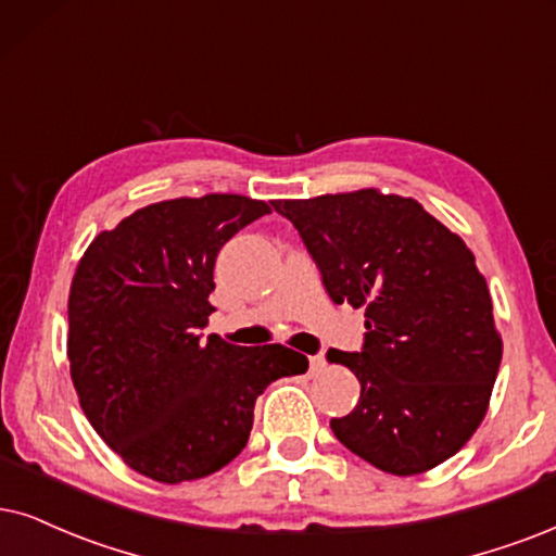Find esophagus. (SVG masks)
I'll list each match as a JSON object with an SVG mask.
<instances>
[{
    "label": "esophagus",
    "instance_id": "esophagus-1",
    "mask_svg": "<svg viewBox=\"0 0 556 556\" xmlns=\"http://www.w3.org/2000/svg\"><path fill=\"white\" fill-rule=\"evenodd\" d=\"M323 369H326V359H323L320 354L311 356V371H313V375H318V371H323Z\"/></svg>",
    "mask_w": 556,
    "mask_h": 556
}]
</instances>
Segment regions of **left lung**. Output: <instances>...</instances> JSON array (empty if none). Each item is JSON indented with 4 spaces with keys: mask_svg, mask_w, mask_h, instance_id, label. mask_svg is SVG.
<instances>
[{
    "mask_svg": "<svg viewBox=\"0 0 556 556\" xmlns=\"http://www.w3.org/2000/svg\"><path fill=\"white\" fill-rule=\"evenodd\" d=\"M271 207L298 228L328 298L367 307L362 351L328 349L362 384L336 439L390 475L433 469L488 413L503 341L472 251L413 197L359 189Z\"/></svg>",
    "mask_w": 556,
    "mask_h": 556,
    "instance_id": "8db88e82",
    "label": "left lung"
}]
</instances>
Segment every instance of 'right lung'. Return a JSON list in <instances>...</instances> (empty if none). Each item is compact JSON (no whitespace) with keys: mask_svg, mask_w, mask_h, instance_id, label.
Instances as JSON below:
<instances>
[{"mask_svg":"<svg viewBox=\"0 0 556 556\" xmlns=\"http://www.w3.org/2000/svg\"><path fill=\"white\" fill-rule=\"evenodd\" d=\"M271 213L241 194L166 200L102 230L68 294V362L84 416L156 482L200 480L249 444L256 397L307 356L210 333L213 269L238 230Z\"/></svg>","mask_w":556,"mask_h":556,"instance_id":"obj_1","label":"right lung"}]
</instances>
